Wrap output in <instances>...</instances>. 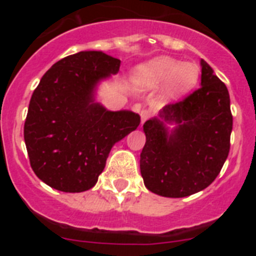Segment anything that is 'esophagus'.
I'll return each instance as SVG.
<instances>
[{"instance_id": "obj_1", "label": "esophagus", "mask_w": 256, "mask_h": 256, "mask_svg": "<svg viewBox=\"0 0 256 256\" xmlns=\"http://www.w3.org/2000/svg\"><path fill=\"white\" fill-rule=\"evenodd\" d=\"M150 115H151V112H150V110H148V108H142L141 112H140V116H141L142 122L148 120V118H150Z\"/></svg>"}]
</instances>
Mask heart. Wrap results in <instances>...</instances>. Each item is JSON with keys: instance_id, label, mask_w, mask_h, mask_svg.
<instances>
[{"instance_id": "heart-1", "label": "heart", "mask_w": 256, "mask_h": 256, "mask_svg": "<svg viewBox=\"0 0 256 256\" xmlns=\"http://www.w3.org/2000/svg\"><path fill=\"white\" fill-rule=\"evenodd\" d=\"M200 76V69L194 62H182L170 58H156L142 65L136 73V83L144 88H156L165 84L169 96L177 97L195 87Z\"/></svg>"}]
</instances>
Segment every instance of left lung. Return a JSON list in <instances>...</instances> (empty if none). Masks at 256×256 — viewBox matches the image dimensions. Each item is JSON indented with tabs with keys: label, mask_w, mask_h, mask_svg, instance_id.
I'll use <instances>...</instances> for the list:
<instances>
[{
	"label": "left lung",
	"mask_w": 256,
	"mask_h": 256,
	"mask_svg": "<svg viewBox=\"0 0 256 256\" xmlns=\"http://www.w3.org/2000/svg\"><path fill=\"white\" fill-rule=\"evenodd\" d=\"M201 66V87L144 124L140 168L144 186L156 195L186 198L206 188L230 152V94L204 60ZM165 121L178 123L170 135Z\"/></svg>",
	"instance_id": "left-lung-1"
}]
</instances>
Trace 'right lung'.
I'll return each mask as SVG.
<instances>
[{
  "instance_id": "1",
  "label": "right lung",
  "mask_w": 256,
  "mask_h": 256,
  "mask_svg": "<svg viewBox=\"0 0 256 256\" xmlns=\"http://www.w3.org/2000/svg\"><path fill=\"white\" fill-rule=\"evenodd\" d=\"M119 68V58L101 51L78 52L52 65L32 94L24 141L32 169L52 188H92L112 144L140 126L138 114L94 102L97 83Z\"/></svg>"
}]
</instances>
